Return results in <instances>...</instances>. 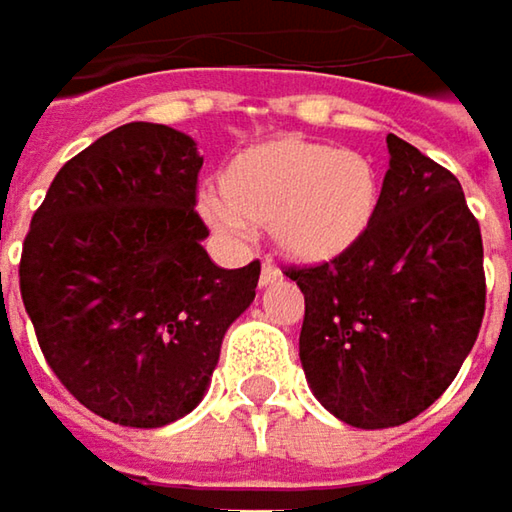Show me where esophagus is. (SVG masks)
Returning a JSON list of instances; mask_svg holds the SVG:
<instances>
[{
	"label": "esophagus",
	"instance_id": "esophagus-1",
	"mask_svg": "<svg viewBox=\"0 0 512 512\" xmlns=\"http://www.w3.org/2000/svg\"><path fill=\"white\" fill-rule=\"evenodd\" d=\"M281 278V272L269 263V260H263V266H260V287H266V284H275Z\"/></svg>",
	"mask_w": 512,
	"mask_h": 512
}]
</instances>
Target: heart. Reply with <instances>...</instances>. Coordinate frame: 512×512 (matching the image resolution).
<instances>
[{"instance_id": "1", "label": "heart", "mask_w": 512, "mask_h": 512, "mask_svg": "<svg viewBox=\"0 0 512 512\" xmlns=\"http://www.w3.org/2000/svg\"><path fill=\"white\" fill-rule=\"evenodd\" d=\"M219 191L201 195V213L219 231L266 225L284 257L329 263L373 228L382 183L358 151L284 136L234 156L219 171Z\"/></svg>"}]
</instances>
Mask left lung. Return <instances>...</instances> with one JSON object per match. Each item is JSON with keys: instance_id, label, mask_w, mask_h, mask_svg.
<instances>
[{"instance_id": "left-lung-1", "label": "left lung", "mask_w": 512, "mask_h": 512, "mask_svg": "<svg viewBox=\"0 0 512 512\" xmlns=\"http://www.w3.org/2000/svg\"><path fill=\"white\" fill-rule=\"evenodd\" d=\"M388 154L367 237L329 263L284 269L305 293V379L335 418L361 430L430 409L486 311L483 240L460 180L397 136Z\"/></svg>"}]
</instances>
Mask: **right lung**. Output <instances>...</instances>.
I'll return each mask as SVG.
<instances>
[{
  "instance_id": "right-lung-1",
  "label": "right lung",
  "mask_w": 512,
  "mask_h": 512,
  "mask_svg": "<svg viewBox=\"0 0 512 512\" xmlns=\"http://www.w3.org/2000/svg\"><path fill=\"white\" fill-rule=\"evenodd\" d=\"M204 156L165 124L133 121L67 159L20 257V296L58 382L94 415L165 427L189 415L260 263L222 269L195 213Z\"/></svg>"
}]
</instances>
